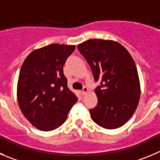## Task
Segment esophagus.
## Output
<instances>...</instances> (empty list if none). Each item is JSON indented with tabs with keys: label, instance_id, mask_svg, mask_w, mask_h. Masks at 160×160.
I'll return each mask as SVG.
<instances>
[{
	"label": "esophagus",
	"instance_id": "obj_1",
	"mask_svg": "<svg viewBox=\"0 0 160 160\" xmlns=\"http://www.w3.org/2000/svg\"><path fill=\"white\" fill-rule=\"evenodd\" d=\"M88 91H89V89H88L86 86H84V87L82 88V90L81 91V92H82V95H85L86 92H88Z\"/></svg>",
	"mask_w": 160,
	"mask_h": 160
}]
</instances>
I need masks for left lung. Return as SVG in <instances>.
Instances as JSON below:
<instances>
[{
    "mask_svg": "<svg viewBox=\"0 0 160 160\" xmlns=\"http://www.w3.org/2000/svg\"><path fill=\"white\" fill-rule=\"evenodd\" d=\"M92 70L98 102L92 119L105 129H116L134 113L141 94L138 70L132 56L114 41L92 39L78 45Z\"/></svg>",
    "mask_w": 160,
    "mask_h": 160,
    "instance_id": "1",
    "label": "left lung"
}]
</instances>
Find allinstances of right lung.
I'll list each match as a JSON object with an SVG mask.
<instances>
[{"instance_id": "obj_1", "label": "right lung", "mask_w": 160, "mask_h": 160, "mask_svg": "<svg viewBox=\"0 0 160 160\" xmlns=\"http://www.w3.org/2000/svg\"><path fill=\"white\" fill-rule=\"evenodd\" d=\"M74 49V45L52 44L33 51L22 63L18 103L26 118L39 130L60 127L77 102L63 74V65Z\"/></svg>"}]
</instances>
